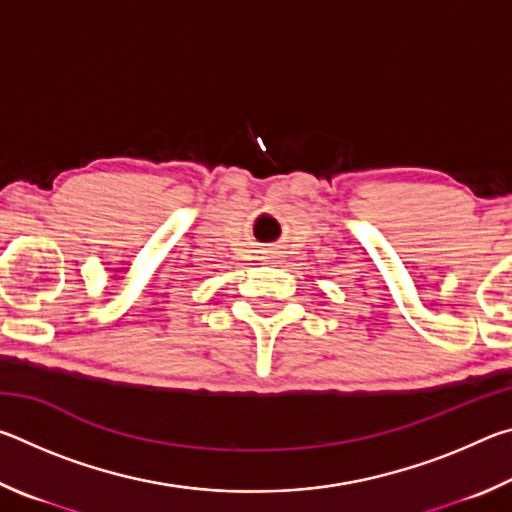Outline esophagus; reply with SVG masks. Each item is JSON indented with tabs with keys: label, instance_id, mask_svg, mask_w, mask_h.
<instances>
[{
	"label": "esophagus",
	"instance_id": "1",
	"mask_svg": "<svg viewBox=\"0 0 512 512\" xmlns=\"http://www.w3.org/2000/svg\"><path fill=\"white\" fill-rule=\"evenodd\" d=\"M277 257H280V253H275V250H266L262 259H266V262H277Z\"/></svg>",
	"mask_w": 512,
	"mask_h": 512
}]
</instances>
